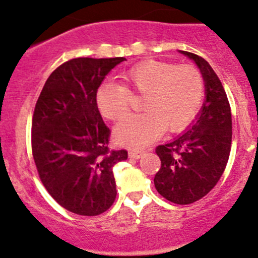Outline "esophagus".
Instances as JSON below:
<instances>
[{"mask_svg":"<svg viewBox=\"0 0 258 258\" xmlns=\"http://www.w3.org/2000/svg\"><path fill=\"white\" fill-rule=\"evenodd\" d=\"M143 154H145V151H142V150H130L128 151L130 158L138 159V158H141V157H142Z\"/></svg>","mask_w":258,"mask_h":258,"instance_id":"1","label":"esophagus"}]
</instances>
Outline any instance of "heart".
Returning <instances> with one entry per match:
<instances>
[{"mask_svg":"<svg viewBox=\"0 0 258 258\" xmlns=\"http://www.w3.org/2000/svg\"><path fill=\"white\" fill-rule=\"evenodd\" d=\"M124 85L104 83L97 89L96 101L104 117L122 121L132 107V96L143 97L146 112L121 122L115 137L121 145L142 147L167 130L181 132L199 113L205 96L202 72L190 64L177 65L162 60H143L122 75Z\"/></svg>","mask_w":258,"mask_h":258,"instance_id":"1","label":"heart"}]
</instances>
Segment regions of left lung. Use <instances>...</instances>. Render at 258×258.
I'll use <instances>...</instances> for the list:
<instances>
[{"label": "left lung", "mask_w": 258, "mask_h": 258, "mask_svg": "<svg viewBox=\"0 0 258 258\" xmlns=\"http://www.w3.org/2000/svg\"><path fill=\"white\" fill-rule=\"evenodd\" d=\"M205 80L207 100L198 120L173 142L158 146L161 168L154 175L157 191L179 205L205 197L220 180L231 150V108L220 79L202 56L184 51Z\"/></svg>", "instance_id": "left-lung-1"}]
</instances>
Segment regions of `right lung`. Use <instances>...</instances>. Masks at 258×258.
I'll list each match as a JSON object with an SVG mask.
<instances>
[{
	"label": "right lung",
	"mask_w": 258,
	"mask_h": 258,
	"mask_svg": "<svg viewBox=\"0 0 258 258\" xmlns=\"http://www.w3.org/2000/svg\"><path fill=\"white\" fill-rule=\"evenodd\" d=\"M124 58H74L59 65L42 89L32 118V154L44 188L60 207L95 216L116 199L115 163L126 150L108 147L96 94Z\"/></svg>",
	"instance_id": "add662e5"
}]
</instances>
